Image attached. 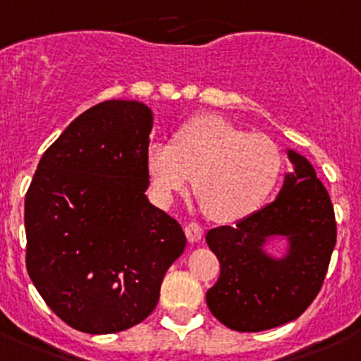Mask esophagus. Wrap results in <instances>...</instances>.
<instances>
[{"mask_svg":"<svg viewBox=\"0 0 361 361\" xmlns=\"http://www.w3.org/2000/svg\"><path fill=\"white\" fill-rule=\"evenodd\" d=\"M184 232H186V238L190 243H198L204 238V228L202 225H198L197 221H191L184 226Z\"/></svg>","mask_w":361,"mask_h":361,"instance_id":"esophagus-1","label":"esophagus"}]
</instances>
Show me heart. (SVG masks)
<instances>
[{
    "label": "heart",
    "mask_w": 361,
    "mask_h": 361,
    "mask_svg": "<svg viewBox=\"0 0 361 361\" xmlns=\"http://www.w3.org/2000/svg\"><path fill=\"white\" fill-rule=\"evenodd\" d=\"M283 156L269 136L219 116L184 123L171 143H154L147 154L150 180L161 200L183 193L193 177L202 209L216 221L252 214L276 186Z\"/></svg>",
    "instance_id": "heart-1"
}]
</instances>
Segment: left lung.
<instances>
[{
  "label": "left lung",
  "instance_id": "obj_1",
  "mask_svg": "<svg viewBox=\"0 0 361 361\" xmlns=\"http://www.w3.org/2000/svg\"><path fill=\"white\" fill-rule=\"evenodd\" d=\"M294 173L271 204L235 226L205 235L219 260V278L207 290L211 314L235 331H264L300 317L319 294L337 243L331 200L312 164L289 152ZM273 235L290 239L291 252L276 261L262 252Z\"/></svg>",
  "mask_w": 361,
  "mask_h": 361
}]
</instances>
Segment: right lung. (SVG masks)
<instances>
[{
	"mask_svg": "<svg viewBox=\"0 0 361 361\" xmlns=\"http://www.w3.org/2000/svg\"><path fill=\"white\" fill-rule=\"evenodd\" d=\"M150 129L143 102L87 109L44 152L26 193V269L78 331L104 335L145 321L186 246L177 219L145 197Z\"/></svg>",
	"mask_w": 361,
	"mask_h": 361,
	"instance_id": "1",
	"label": "right lung"
}]
</instances>
